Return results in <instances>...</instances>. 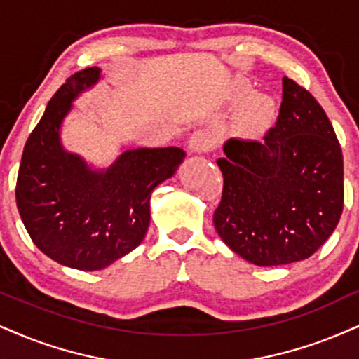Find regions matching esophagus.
Listing matches in <instances>:
<instances>
[{
  "mask_svg": "<svg viewBox=\"0 0 359 359\" xmlns=\"http://www.w3.org/2000/svg\"><path fill=\"white\" fill-rule=\"evenodd\" d=\"M215 144V136L213 133L206 131V130H200L194 131L191 135V138L188 141V149L191 154H201L210 151Z\"/></svg>",
  "mask_w": 359,
  "mask_h": 359,
  "instance_id": "1",
  "label": "esophagus"
}]
</instances>
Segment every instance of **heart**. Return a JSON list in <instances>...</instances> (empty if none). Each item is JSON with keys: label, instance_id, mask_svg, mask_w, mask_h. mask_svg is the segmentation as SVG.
<instances>
[{"label": "heart", "instance_id": "1", "mask_svg": "<svg viewBox=\"0 0 359 359\" xmlns=\"http://www.w3.org/2000/svg\"><path fill=\"white\" fill-rule=\"evenodd\" d=\"M246 96V93H243V98ZM273 113V103L268 96H255L253 100L248 103L240 114V128L245 135H255L264 123L268 121V118Z\"/></svg>", "mask_w": 359, "mask_h": 359}]
</instances>
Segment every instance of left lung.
Masks as SVG:
<instances>
[{"mask_svg":"<svg viewBox=\"0 0 359 359\" xmlns=\"http://www.w3.org/2000/svg\"><path fill=\"white\" fill-rule=\"evenodd\" d=\"M219 158L223 196L213 221L219 238L256 266L306 259L343 213V153L325 109L283 78L276 126L261 141L231 138Z\"/></svg>","mask_w":359,"mask_h":359,"instance_id":"8db88e82","label":"left lung"}]
</instances>
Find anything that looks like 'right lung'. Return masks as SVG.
I'll return each instance as SVG.
<instances>
[{"label": "right lung", "mask_w": 359, "mask_h": 359, "mask_svg": "<svg viewBox=\"0 0 359 359\" xmlns=\"http://www.w3.org/2000/svg\"><path fill=\"white\" fill-rule=\"evenodd\" d=\"M100 79V68H86L56 91L26 141L16 181L18 211L34 245L81 271L109 266L143 241L153 189L187 156L178 146L123 149L108 168H93L66 151L65 118Z\"/></svg>", "instance_id": "right-lung-1"}]
</instances>
